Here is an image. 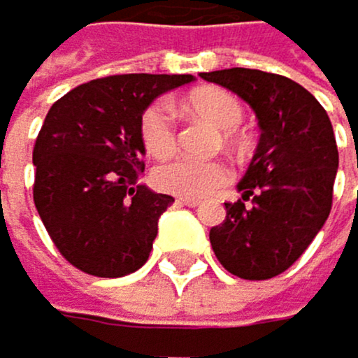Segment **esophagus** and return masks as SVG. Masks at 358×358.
Listing matches in <instances>:
<instances>
[{
    "mask_svg": "<svg viewBox=\"0 0 358 358\" xmlns=\"http://www.w3.org/2000/svg\"><path fill=\"white\" fill-rule=\"evenodd\" d=\"M176 203L185 205V207H198V205H203V200H198V198H178Z\"/></svg>",
    "mask_w": 358,
    "mask_h": 358,
    "instance_id": "esophagus-1",
    "label": "esophagus"
}]
</instances>
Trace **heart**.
<instances>
[{
  "label": "heart",
  "instance_id": "1",
  "mask_svg": "<svg viewBox=\"0 0 358 358\" xmlns=\"http://www.w3.org/2000/svg\"><path fill=\"white\" fill-rule=\"evenodd\" d=\"M187 111L209 120L224 131V142L234 140V131L241 127L243 104L227 91L207 89L187 97ZM140 140L151 158H166L176 151V115L166 100L151 102L140 115ZM153 185L164 194L182 198H205L229 182V166L218 160L173 158L153 169Z\"/></svg>",
  "mask_w": 358,
  "mask_h": 358
}]
</instances>
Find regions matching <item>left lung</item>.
I'll return each instance as SVG.
<instances>
[{
    "mask_svg": "<svg viewBox=\"0 0 358 358\" xmlns=\"http://www.w3.org/2000/svg\"><path fill=\"white\" fill-rule=\"evenodd\" d=\"M254 108L261 127L256 153L238 182V203L211 227L220 265L245 280L283 274L308 250L332 209L338 151L332 122L301 84L256 69L200 73Z\"/></svg>",
    "mask_w": 358,
    "mask_h": 358,
    "instance_id": "1",
    "label": "left lung"
}]
</instances>
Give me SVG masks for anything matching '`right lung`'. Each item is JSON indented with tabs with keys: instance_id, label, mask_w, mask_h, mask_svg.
<instances>
[{
	"instance_id": "obj_1",
	"label": "right lung",
	"mask_w": 358,
	"mask_h": 358,
	"mask_svg": "<svg viewBox=\"0 0 358 358\" xmlns=\"http://www.w3.org/2000/svg\"><path fill=\"white\" fill-rule=\"evenodd\" d=\"M192 80L108 75L80 84L50 106L33 149V200L73 267L117 278L147 263L158 220L173 198L140 185V115L158 95Z\"/></svg>"
}]
</instances>
